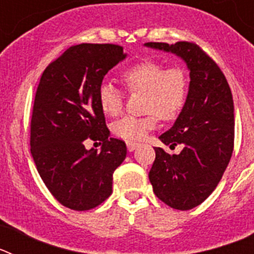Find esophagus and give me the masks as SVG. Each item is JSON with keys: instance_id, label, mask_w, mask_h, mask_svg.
<instances>
[{"instance_id": "esophagus-1", "label": "esophagus", "mask_w": 254, "mask_h": 254, "mask_svg": "<svg viewBox=\"0 0 254 254\" xmlns=\"http://www.w3.org/2000/svg\"><path fill=\"white\" fill-rule=\"evenodd\" d=\"M138 146L137 142H133V141H127V149H128V151H133L136 147Z\"/></svg>"}]
</instances>
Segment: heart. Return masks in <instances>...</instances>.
Segmentation results:
<instances>
[{"mask_svg":"<svg viewBox=\"0 0 254 254\" xmlns=\"http://www.w3.org/2000/svg\"><path fill=\"white\" fill-rule=\"evenodd\" d=\"M121 80L129 93H142V117L125 116L113 125V132L127 141H140L158 126L176 120L187 102L188 76L181 66H169L155 60H142L121 73ZM98 100L103 113L117 117L123 109V95L109 82L100 85Z\"/></svg>","mask_w":254,"mask_h":254,"instance_id":"heart-1","label":"heart"}]
</instances>
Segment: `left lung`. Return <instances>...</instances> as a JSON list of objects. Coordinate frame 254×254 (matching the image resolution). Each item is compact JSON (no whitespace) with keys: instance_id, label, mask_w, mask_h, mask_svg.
I'll use <instances>...</instances> for the list:
<instances>
[{"instance_id":"8db88e82","label":"left lung","mask_w":254,"mask_h":254,"mask_svg":"<svg viewBox=\"0 0 254 254\" xmlns=\"http://www.w3.org/2000/svg\"><path fill=\"white\" fill-rule=\"evenodd\" d=\"M185 60L190 82L187 102L176 123L160 136L165 145H183L168 154L155 147L149 173L154 193L165 205L190 210L210 196L223 177L234 149V104L225 75L201 47L190 42H149Z\"/></svg>"}]
</instances>
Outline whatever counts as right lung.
<instances>
[{
    "label": "right lung",
    "instance_id": "1",
    "mask_svg": "<svg viewBox=\"0 0 254 254\" xmlns=\"http://www.w3.org/2000/svg\"><path fill=\"white\" fill-rule=\"evenodd\" d=\"M125 57L118 44H77L40 77L31 113V156L49 192L71 210L104 202L112 194L114 170L127 154L125 141L108 137L98 100L104 76ZM89 138L103 142L100 152L84 149Z\"/></svg>",
    "mask_w": 254,
    "mask_h": 254
}]
</instances>
